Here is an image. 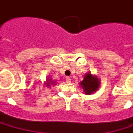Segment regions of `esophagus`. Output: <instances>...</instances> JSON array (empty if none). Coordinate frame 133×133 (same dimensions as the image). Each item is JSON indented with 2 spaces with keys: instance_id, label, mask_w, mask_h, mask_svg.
I'll return each instance as SVG.
<instances>
[{
  "instance_id": "1",
  "label": "esophagus",
  "mask_w": 133,
  "mask_h": 133,
  "mask_svg": "<svg viewBox=\"0 0 133 133\" xmlns=\"http://www.w3.org/2000/svg\"><path fill=\"white\" fill-rule=\"evenodd\" d=\"M66 83H69L71 82V79L70 78V77H66Z\"/></svg>"
}]
</instances>
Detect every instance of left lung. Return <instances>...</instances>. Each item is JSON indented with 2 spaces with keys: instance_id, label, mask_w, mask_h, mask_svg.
<instances>
[{
  "instance_id": "obj_1",
  "label": "left lung",
  "mask_w": 133,
  "mask_h": 133,
  "mask_svg": "<svg viewBox=\"0 0 133 133\" xmlns=\"http://www.w3.org/2000/svg\"><path fill=\"white\" fill-rule=\"evenodd\" d=\"M80 85L83 88L84 93L90 95L98 90L100 81L97 76L92 75L90 72H88L84 75V79L80 83Z\"/></svg>"
}]
</instances>
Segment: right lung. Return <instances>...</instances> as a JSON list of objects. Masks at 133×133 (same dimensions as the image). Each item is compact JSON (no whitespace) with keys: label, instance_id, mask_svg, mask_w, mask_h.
<instances>
[{"label":"right lung","instance_id":"obj_1","mask_svg":"<svg viewBox=\"0 0 133 133\" xmlns=\"http://www.w3.org/2000/svg\"><path fill=\"white\" fill-rule=\"evenodd\" d=\"M46 85L47 86V87H50V84H52V85H55V82H54V81H52V80L51 79H49V78H48V79L46 80Z\"/></svg>","mask_w":133,"mask_h":133}]
</instances>
